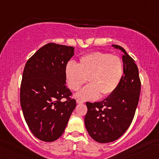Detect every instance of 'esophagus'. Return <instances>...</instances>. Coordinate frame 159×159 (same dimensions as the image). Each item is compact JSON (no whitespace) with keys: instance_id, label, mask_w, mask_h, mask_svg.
Returning <instances> with one entry per match:
<instances>
[{"instance_id":"34e87169","label":"esophagus","mask_w":159,"mask_h":159,"mask_svg":"<svg viewBox=\"0 0 159 159\" xmlns=\"http://www.w3.org/2000/svg\"><path fill=\"white\" fill-rule=\"evenodd\" d=\"M76 102L78 104H82V103H84V102L82 100H80V99H77L76 100Z\"/></svg>"}]
</instances>
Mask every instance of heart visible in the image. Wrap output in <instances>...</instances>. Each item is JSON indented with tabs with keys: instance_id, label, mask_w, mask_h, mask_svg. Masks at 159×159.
Instances as JSON below:
<instances>
[{
	"instance_id": "b5f03b06",
	"label": "heart",
	"mask_w": 159,
	"mask_h": 159,
	"mask_svg": "<svg viewBox=\"0 0 159 159\" xmlns=\"http://www.w3.org/2000/svg\"><path fill=\"white\" fill-rule=\"evenodd\" d=\"M65 76L68 87L74 91L79 90L88 78L90 84L76 93V98L82 100L105 98L114 93L121 83L123 62L118 56L93 52L81 57L78 65L68 62Z\"/></svg>"
}]
</instances>
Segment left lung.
Here are the masks:
<instances>
[{"label": "left lung", "instance_id": "obj_1", "mask_svg": "<svg viewBox=\"0 0 159 159\" xmlns=\"http://www.w3.org/2000/svg\"><path fill=\"white\" fill-rule=\"evenodd\" d=\"M124 53V76L116 91L104 100L86 102L84 124L89 135L100 143L113 142L121 137L131 124L139 102L141 84L138 68L125 50L111 45Z\"/></svg>", "mask_w": 159, "mask_h": 159}]
</instances>
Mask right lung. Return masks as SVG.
<instances>
[{
	"label": "right lung",
	"mask_w": 159,
	"mask_h": 159,
	"mask_svg": "<svg viewBox=\"0 0 159 159\" xmlns=\"http://www.w3.org/2000/svg\"><path fill=\"white\" fill-rule=\"evenodd\" d=\"M73 47L49 43L26 62L20 88V103L28 126L38 139L53 142L62 136L75 99L66 84L65 67ZM66 98L67 100L61 99Z\"/></svg>",
	"instance_id": "1"
}]
</instances>
